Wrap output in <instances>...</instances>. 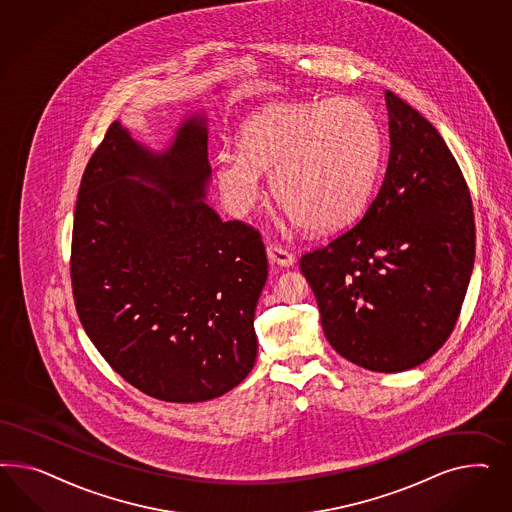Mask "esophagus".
Wrapping results in <instances>:
<instances>
[{"label": "esophagus", "instance_id": "obj_1", "mask_svg": "<svg viewBox=\"0 0 512 512\" xmlns=\"http://www.w3.org/2000/svg\"><path fill=\"white\" fill-rule=\"evenodd\" d=\"M266 253H268L270 263L276 264V266H293L295 263V255L289 249L278 246V244H270L266 248Z\"/></svg>", "mask_w": 512, "mask_h": 512}]
</instances>
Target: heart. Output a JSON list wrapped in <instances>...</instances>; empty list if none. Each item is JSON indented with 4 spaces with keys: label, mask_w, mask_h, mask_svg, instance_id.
Returning <instances> with one entry per match:
<instances>
[{
    "label": "heart",
    "mask_w": 512,
    "mask_h": 512,
    "mask_svg": "<svg viewBox=\"0 0 512 512\" xmlns=\"http://www.w3.org/2000/svg\"><path fill=\"white\" fill-rule=\"evenodd\" d=\"M240 154L217 155L214 178L236 214L261 199V172L281 208L311 231L355 221L372 197L383 129L355 97L276 103L255 112L238 137Z\"/></svg>",
    "instance_id": "heart-1"
}]
</instances>
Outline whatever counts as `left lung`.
<instances>
[{"label": "left lung", "mask_w": 512, "mask_h": 512, "mask_svg": "<svg viewBox=\"0 0 512 512\" xmlns=\"http://www.w3.org/2000/svg\"><path fill=\"white\" fill-rule=\"evenodd\" d=\"M390 154L364 217L300 270L317 298L326 340L372 372H403L447 341L475 261L473 202L434 125L385 92Z\"/></svg>", "instance_id": "8db88e82"}]
</instances>
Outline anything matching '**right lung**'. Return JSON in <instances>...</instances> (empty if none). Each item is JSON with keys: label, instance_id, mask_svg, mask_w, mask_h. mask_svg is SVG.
<instances>
[{"label": "right lung", "instance_id": "obj_1", "mask_svg": "<svg viewBox=\"0 0 512 512\" xmlns=\"http://www.w3.org/2000/svg\"><path fill=\"white\" fill-rule=\"evenodd\" d=\"M139 177L154 188L135 183ZM206 120L150 152L110 124L80 180L71 285L78 319L129 385L163 402H206L257 358L253 317L268 261L261 233L201 201Z\"/></svg>", "mask_w": 512, "mask_h": 512}]
</instances>
